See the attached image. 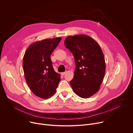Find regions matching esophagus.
Masks as SVG:
<instances>
[{"instance_id":"esophagus-1","label":"esophagus","mask_w":133,"mask_h":133,"mask_svg":"<svg viewBox=\"0 0 133 133\" xmlns=\"http://www.w3.org/2000/svg\"><path fill=\"white\" fill-rule=\"evenodd\" d=\"M66 72H61V75L63 76V75H64L66 74Z\"/></svg>"}]
</instances>
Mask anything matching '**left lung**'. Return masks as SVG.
Segmentation results:
<instances>
[{"label": "left lung", "mask_w": 133, "mask_h": 133, "mask_svg": "<svg viewBox=\"0 0 133 133\" xmlns=\"http://www.w3.org/2000/svg\"><path fill=\"white\" fill-rule=\"evenodd\" d=\"M64 44L72 52L76 66L70 82L71 87L80 97L89 98L98 91L105 76L106 64L102 50L95 41L85 35L68 36Z\"/></svg>", "instance_id": "obj_1"}]
</instances>
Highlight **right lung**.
<instances>
[{
  "label": "right lung",
  "instance_id": "add662e5",
  "mask_svg": "<svg viewBox=\"0 0 133 133\" xmlns=\"http://www.w3.org/2000/svg\"><path fill=\"white\" fill-rule=\"evenodd\" d=\"M62 38L46 39L31 44L25 51L23 66L25 80L36 96L43 99L56 91L61 75L55 71L50 56Z\"/></svg>",
  "mask_w": 133,
  "mask_h": 133
}]
</instances>
